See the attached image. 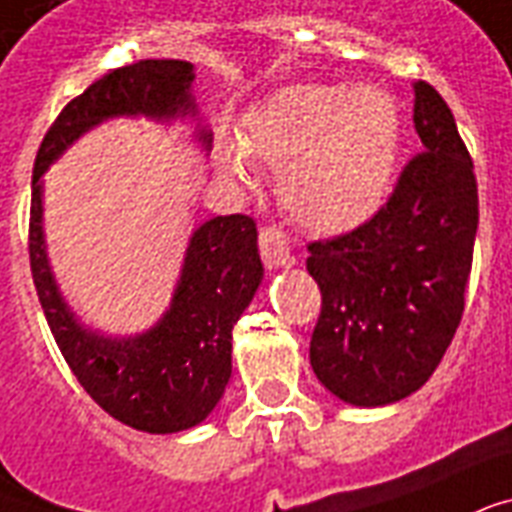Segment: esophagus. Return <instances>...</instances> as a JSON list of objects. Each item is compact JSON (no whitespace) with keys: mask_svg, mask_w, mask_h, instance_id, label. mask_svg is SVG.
<instances>
[{"mask_svg":"<svg viewBox=\"0 0 512 512\" xmlns=\"http://www.w3.org/2000/svg\"><path fill=\"white\" fill-rule=\"evenodd\" d=\"M259 253L267 267H283V264H291V245H288V237H285L283 229L275 227V224L261 227Z\"/></svg>","mask_w":512,"mask_h":512,"instance_id":"esophagus-1","label":"esophagus"}]
</instances>
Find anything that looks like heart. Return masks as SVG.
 <instances>
[{"instance_id":"1","label":"heart","mask_w":512,"mask_h":512,"mask_svg":"<svg viewBox=\"0 0 512 512\" xmlns=\"http://www.w3.org/2000/svg\"><path fill=\"white\" fill-rule=\"evenodd\" d=\"M398 152V109L376 87L291 85L253 109L240 130L248 165L280 170L288 211L312 229L358 227L382 205ZM245 176L240 160H229Z\"/></svg>"}]
</instances>
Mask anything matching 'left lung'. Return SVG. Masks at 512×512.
I'll list each match as a JSON object with an SVG mask.
<instances>
[{"label": "left lung", "mask_w": 512, "mask_h": 512, "mask_svg": "<svg viewBox=\"0 0 512 512\" xmlns=\"http://www.w3.org/2000/svg\"><path fill=\"white\" fill-rule=\"evenodd\" d=\"M422 152L403 165L382 208L331 240L307 245L320 288L315 374L352 406L417 392L457 334L478 229L473 157L430 82L414 85Z\"/></svg>", "instance_id": "obj_1"}]
</instances>
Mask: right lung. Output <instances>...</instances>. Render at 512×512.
<instances>
[{
	"instance_id": "add662e5",
	"label": "right lung",
	"mask_w": 512,
	"mask_h": 512,
	"mask_svg": "<svg viewBox=\"0 0 512 512\" xmlns=\"http://www.w3.org/2000/svg\"><path fill=\"white\" fill-rule=\"evenodd\" d=\"M192 79V63L186 61H136L98 77L55 117L31 176V277L63 360L106 414L162 435L200 425L224 395L232 374V326L264 275L256 221L245 213L205 221L189 243L168 315L144 336L104 339L77 326L55 288L39 227V176L74 138L106 117H173L192 109ZM202 141L208 144L205 133Z\"/></svg>"
}]
</instances>
